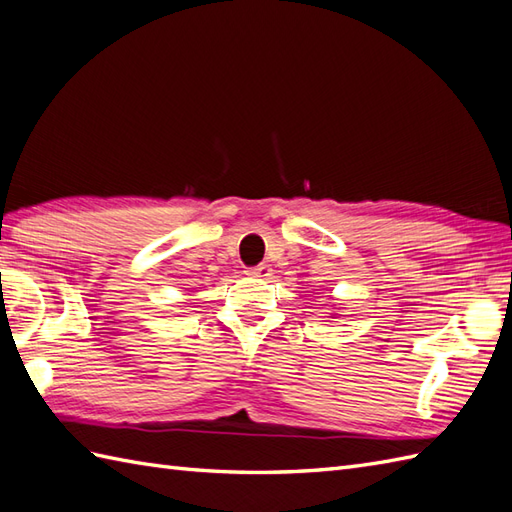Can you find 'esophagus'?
<instances>
[{"label":"esophagus","mask_w":512,"mask_h":512,"mask_svg":"<svg viewBox=\"0 0 512 512\" xmlns=\"http://www.w3.org/2000/svg\"><path fill=\"white\" fill-rule=\"evenodd\" d=\"M247 276H252V278H260V280H267L269 276H271V267L269 265H258V267H252L247 271Z\"/></svg>","instance_id":"34e87169"}]
</instances>
